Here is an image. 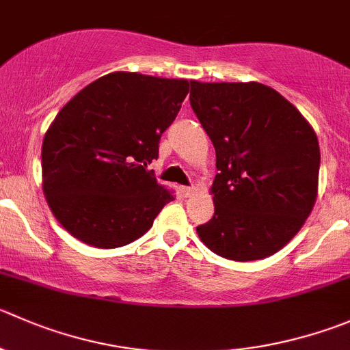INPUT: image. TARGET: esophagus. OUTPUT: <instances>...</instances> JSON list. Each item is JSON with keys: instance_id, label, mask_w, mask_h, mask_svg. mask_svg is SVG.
Instances as JSON below:
<instances>
[{"instance_id": "obj_1", "label": "esophagus", "mask_w": 350, "mask_h": 350, "mask_svg": "<svg viewBox=\"0 0 350 350\" xmlns=\"http://www.w3.org/2000/svg\"><path fill=\"white\" fill-rule=\"evenodd\" d=\"M179 191H181V195H183V196H191V195H193V191H195V189L189 188V186H181V189H179Z\"/></svg>"}]
</instances>
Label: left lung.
<instances>
[{
    "mask_svg": "<svg viewBox=\"0 0 350 350\" xmlns=\"http://www.w3.org/2000/svg\"><path fill=\"white\" fill-rule=\"evenodd\" d=\"M189 103L215 147V213L196 227L219 256L253 261L282 250L318 196L320 145L313 126L258 81H191Z\"/></svg>",
    "mask_w": 350,
    "mask_h": 350,
    "instance_id": "obj_1",
    "label": "left lung"
}]
</instances>
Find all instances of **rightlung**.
<instances>
[{
	"label": "right lung",
	"mask_w": 350,
	"mask_h": 350,
	"mask_svg": "<svg viewBox=\"0 0 350 350\" xmlns=\"http://www.w3.org/2000/svg\"><path fill=\"white\" fill-rule=\"evenodd\" d=\"M189 92L185 78L113 71L71 97L42 142V191L57 222L89 246L133 243L174 191L147 171Z\"/></svg>",
	"instance_id": "right-lung-1"
}]
</instances>
